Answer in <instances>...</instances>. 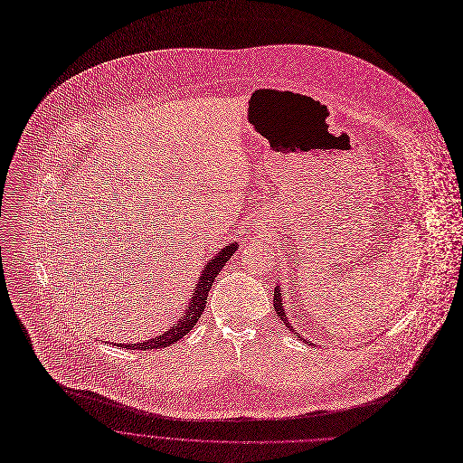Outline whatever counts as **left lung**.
<instances>
[{
    "label": "left lung",
    "mask_w": 463,
    "mask_h": 463,
    "mask_svg": "<svg viewBox=\"0 0 463 463\" xmlns=\"http://www.w3.org/2000/svg\"><path fill=\"white\" fill-rule=\"evenodd\" d=\"M273 305H275V312H277V316L280 317V321L293 332V334H298V338H301V334L298 332V330H293V326H291V323H289V319H288V316H286V312H284V298H282V288L277 284L275 286V291H273ZM303 342H307L308 345H316V344H310L308 340H305V338H301Z\"/></svg>",
    "instance_id": "left-lung-1"
}]
</instances>
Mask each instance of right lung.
<instances>
[{"mask_svg": "<svg viewBox=\"0 0 463 463\" xmlns=\"http://www.w3.org/2000/svg\"><path fill=\"white\" fill-rule=\"evenodd\" d=\"M236 249H238V241H231V243L223 245L220 250H216V255L213 259L206 260V264H204V268H203V271L197 279V284L194 286V296L186 303V310L183 312L181 319L174 326L165 328V332H160L158 335H155V338H151V340L138 342V344H118V347L131 349V351L164 349V347L174 345L181 338H184V335L194 328V325L199 321L201 314L204 312L208 291H210V288H213V282L216 280L218 273L223 269L225 262L234 255ZM112 345H116V344L112 342Z\"/></svg>", "mask_w": 463, "mask_h": 463, "instance_id": "obj_1", "label": "right lung"}]
</instances>
